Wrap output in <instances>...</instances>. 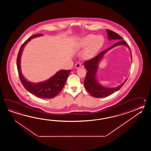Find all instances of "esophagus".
Returning a JSON list of instances; mask_svg holds the SVG:
<instances>
[{
    "label": "esophagus",
    "instance_id": "1",
    "mask_svg": "<svg viewBox=\"0 0 151 151\" xmlns=\"http://www.w3.org/2000/svg\"><path fill=\"white\" fill-rule=\"evenodd\" d=\"M81 63H76V65H75V68H76V69H78V68H80V67H81Z\"/></svg>",
    "mask_w": 151,
    "mask_h": 151
}]
</instances>
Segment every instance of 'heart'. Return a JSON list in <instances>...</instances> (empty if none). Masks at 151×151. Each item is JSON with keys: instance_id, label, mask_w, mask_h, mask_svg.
Listing matches in <instances>:
<instances>
[{"instance_id": "heart-1", "label": "heart", "mask_w": 151, "mask_h": 151, "mask_svg": "<svg viewBox=\"0 0 151 151\" xmlns=\"http://www.w3.org/2000/svg\"><path fill=\"white\" fill-rule=\"evenodd\" d=\"M100 36H95L93 35H85L78 40L76 48L77 50L84 49L82 53V57L85 59H90L93 58L102 47L104 40Z\"/></svg>"}]
</instances>
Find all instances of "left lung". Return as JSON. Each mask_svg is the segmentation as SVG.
<instances>
[{
    "instance_id": "8db88e82",
    "label": "left lung",
    "mask_w": 151,
    "mask_h": 151,
    "mask_svg": "<svg viewBox=\"0 0 151 151\" xmlns=\"http://www.w3.org/2000/svg\"><path fill=\"white\" fill-rule=\"evenodd\" d=\"M107 34L108 35V40H118V42L109 48L106 49L105 51L101 52L99 55H98L96 57L91 59L90 60L85 61L84 63V66L86 69L87 72L85 79L84 80V86L87 91L90 94L95 98H104L109 96L115 92L118 91L120 88L125 84L127 79L122 83L120 84L117 86L114 87H107L103 86L100 83L97 79V72L99 68V66L101 61L103 59L106 53L114 48L116 46L122 45L128 47L129 51L131 53V58L132 59V53L128 44L124 40L122 37L118 34L112 31L106 29Z\"/></svg>"
}]
</instances>
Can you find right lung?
Returning <instances> with one entry per match:
<instances>
[{
	"instance_id": "obj_1",
	"label": "right lung",
	"mask_w": 151,
	"mask_h": 151,
	"mask_svg": "<svg viewBox=\"0 0 151 151\" xmlns=\"http://www.w3.org/2000/svg\"><path fill=\"white\" fill-rule=\"evenodd\" d=\"M42 34H37L30 37L26 40L20 48L17 59V66L19 76L20 80L23 86L29 93L42 99H51L57 96L63 89L68 74L71 70H61L58 71L55 75L47 80L39 83H33L27 80L23 76L21 70V57L23 50L26 45L31 39L42 36Z\"/></svg>"
}]
</instances>
